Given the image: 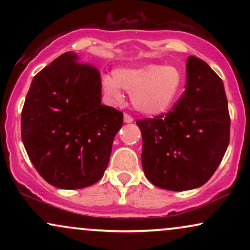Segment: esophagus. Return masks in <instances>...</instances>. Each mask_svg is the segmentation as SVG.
<instances>
[{"label": "esophagus", "mask_w": 250, "mask_h": 250, "mask_svg": "<svg viewBox=\"0 0 250 250\" xmlns=\"http://www.w3.org/2000/svg\"><path fill=\"white\" fill-rule=\"evenodd\" d=\"M123 121H125V123H131L134 121V119L130 115H128V114H125L123 115Z\"/></svg>", "instance_id": "esophagus-1"}]
</instances>
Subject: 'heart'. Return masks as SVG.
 Instances as JSON below:
<instances>
[{
    "instance_id": "heart-1",
    "label": "heart",
    "mask_w": 250,
    "mask_h": 250,
    "mask_svg": "<svg viewBox=\"0 0 250 250\" xmlns=\"http://www.w3.org/2000/svg\"><path fill=\"white\" fill-rule=\"evenodd\" d=\"M102 89L110 99L122 101V89L131 94L139 113L157 116L167 113L179 97L183 85L182 71L173 65L156 63L131 68H117L113 76L103 75Z\"/></svg>"
}]
</instances>
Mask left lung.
<instances>
[{"mask_svg":"<svg viewBox=\"0 0 250 250\" xmlns=\"http://www.w3.org/2000/svg\"><path fill=\"white\" fill-rule=\"evenodd\" d=\"M187 85L173 110L136 121L142 168L156 187L173 191L205 185L229 145L230 117L222 80L195 56L186 64Z\"/></svg>","mask_w":250,"mask_h":250,"instance_id":"1","label":"left lung"}]
</instances>
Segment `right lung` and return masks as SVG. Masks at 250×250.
Segmentation results:
<instances>
[{
	"mask_svg": "<svg viewBox=\"0 0 250 250\" xmlns=\"http://www.w3.org/2000/svg\"><path fill=\"white\" fill-rule=\"evenodd\" d=\"M101 76L68 51L31 81L21 135L31 163L54 187H89L104 174L123 114L101 104Z\"/></svg>",
	"mask_w": 250,
	"mask_h": 250,
	"instance_id": "obj_1",
	"label": "right lung"
}]
</instances>
